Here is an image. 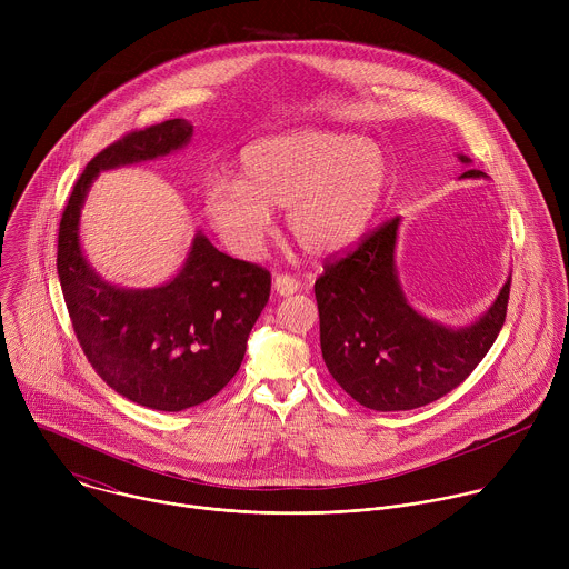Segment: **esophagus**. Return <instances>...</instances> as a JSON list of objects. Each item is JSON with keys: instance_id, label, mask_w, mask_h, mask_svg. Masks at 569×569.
<instances>
[{"instance_id": "34e87169", "label": "esophagus", "mask_w": 569, "mask_h": 569, "mask_svg": "<svg viewBox=\"0 0 569 569\" xmlns=\"http://www.w3.org/2000/svg\"><path fill=\"white\" fill-rule=\"evenodd\" d=\"M299 281L290 274H277L274 277V290L281 295V297H288V295H295L299 290Z\"/></svg>"}]
</instances>
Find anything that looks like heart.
<instances>
[{
    "mask_svg": "<svg viewBox=\"0 0 569 569\" xmlns=\"http://www.w3.org/2000/svg\"><path fill=\"white\" fill-rule=\"evenodd\" d=\"M389 182L382 150L358 134L299 130L250 146L240 180L213 178L204 213L224 246L254 259L272 231L270 209H288L297 246L315 257L351 248L376 218Z\"/></svg>",
    "mask_w": 569,
    "mask_h": 569,
    "instance_id": "heart-1",
    "label": "heart"
}]
</instances>
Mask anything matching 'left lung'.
<instances>
[{
  "label": "left lung",
  "instance_id": "left-lung-1",
  "mask_svg": "<svg viewBox=\"0 0 569 569\" xmlns=\"http://www.w3.org/2000/svg\"><path fill=\"white\" fill-rule=\"evenodd\" d=\"M470 164L466 154H459ZM461 178H486L470 169ZM400 218L365 236L315 281L321 356L336 382L376 412L428 405L461 385L493 347L509 303L507 281L477 321L452 329L415 310L402 295L393 252Z\"/></svg>",
  "mask_w": 569,
  "mask_h": 569
}]
</instances>
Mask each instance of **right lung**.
I'll use <instances>...</instances> for the list:
<instances>
[{
    "label": "right lung",
    "instance_id": "add662e5",
    "mask_svg": "<svg viewBox=\"0 0 569 569\" xmlns=\"http://www.w3.org/2000/svg\"><path fill=\"white\" fill-rule=\"evenodd\" d=\"M191 134L187 119H171L103 148L76 180L58 229V279L83 353L117 393L159 412L196 408L236 376L270 299V272L218 252L198 231L171 281L119 288L88 263L78 227L101 171L164 157Z\"/></svg>",
    "mask_w": 569,
    "mask_h": 569
}]
</instances>
